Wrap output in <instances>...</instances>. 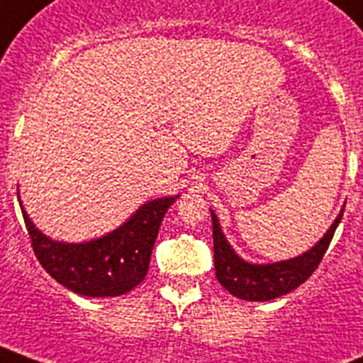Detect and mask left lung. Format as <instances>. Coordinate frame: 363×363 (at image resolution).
Instances as JSON below:
<instances>
[{
    "mask_svg": "<svg viewBox=\"0 0 363 363\" xmlns=\"http://www.w3.org/2000/svg\"><path fill=\"white\" fill-rule=\"evenodd\" d=\"M344 208L345 206H342L338 217L311 250L293 259L271 264H255L237 255L222 233L220 222L215 211L210 210L211 222H213V259L217 280L231 295L247 302H266L287 295L300 284L306 282L318 267L336 228L340 224Z\"/></svg>",
    "mask_w": 363,
    "mask_h": 363,
    "instance_id": "left-lung-1",
    "label": "left lung"
}]
</instances>
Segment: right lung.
Returning <instances> with one entry per match:
<instances>
[{"label": "right lung", "instance_id": "add662e5", "mask_svg": "<svg viewBox=\"0 0 363 363\" xmlns=\"http://www.w3.org/2000/svg\"><path fill=\"white\" fill-rule=\"evenodd\" d=\"M161 197L143 204L128 220L86 242H61L35 228L21 206L39 264L61 286L83 296H121L145 280L159 228L168 208L179 199Z\"/></svg>", "mask_w": 363, "mask_h": 363}]
</instances>
